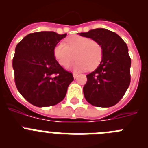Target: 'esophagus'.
<instances>
[{
  "label": "esophagus",
  "instance_id": "obj_1",
  "mask_svg": "<svg viewBox=\"0 0 148 148\" xmlns=\"http://www.w3.org/2000/svg\"><path fill=\"white\" fill-rule=\"evenodd\" d=\"M73 78H76L77 76H78V74H77L76 73H73Z\"/></svg>",
  "mask_w": 148,
  "mask_h": 148
}]
</instances>
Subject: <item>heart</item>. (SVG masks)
I'll return each mask as SVG.
<instances>
[{
  "mask_svg": "<svg viewBox=\"0 0 148 148\" xmlns=\"http://www.w3.org/2000/svg\"><path fill=\"white\" fill-rule=\"evenodd\" d=\"M66 41L67 44L63 41L58 43L54 49L55 57L61 66H66L75 57L78 60L70 66L73 70L85 71L99 66L102 58V48L97 41L78 35L69 38Z\"/></svg>",
  "mask_w": 148,
  "mask_h": 148,
  "instance_id": "heart-1",
  "label": "heart"
}]
</instances>
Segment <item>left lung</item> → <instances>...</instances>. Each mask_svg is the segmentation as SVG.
<instances>
[{
  "label": "left lung",
  "instance_id": "left-lung-1",
  "mask_svg": "<svg viewBox=\"0 0 148 148\" xmlns=\"http://www.w3.org/2000/svg\"><path fill=\"white\" fill-rule=\"evenodd\" d=\"M79 35L97 41L102 48L99 66L87 75L84 97L95 107H112L121 100L130 85L131 59L127 46L119 35L107 29H95Z\"/></svg>",
  "mask_w": 148,
  "mask_h": 148
}]
</instances>
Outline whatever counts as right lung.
<instances>
[{
	"mask_svg": "<svg viewBox=\"0 0 148 148\" xmlns=\"http://www.w3.org/2000/svg\"><path fill=\"white\" fill-rule=\"evenodd\" d=\"M66 34L55 32H34L17 44L12 66L17 89L30 104L49 107L64 99L73 74L56 61V46Z\"/></svg>",
	"mask_w": 148,
	"mask_h": 148,
	"instance_id": "right-lung-1",
	"label": "right lung"
}]
</instances>
